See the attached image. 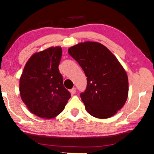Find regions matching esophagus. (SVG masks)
Here are the masks:
<instances>
[{"instance_id": "34e87169", "label": "esophagus", "mask_w": 154, "mask_h": 154, "mask_svg": "<svg viewBox=\"0 0 154 154\" xmlns=\"http://www.w3.org/2000/svg\"><path fill=\"white\" fill-rule=\"evenodd\" d=\"M75 91H76V89H75V87H73L72 89L71 90H70V92H71V94H75Z\"/></svg>"}]
</instances>
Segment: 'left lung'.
Returning a JSON list of instances; mask_svg holds the SVG:
<instances>
[{
	"label": "left lung",
	"instance_id": "8db88e82",
	"mask_svg": "<svg viewBox=\"0 0 154 154\" xmlns=\"http://www.w3.org/2000/svg\"><path fill=\"white\" fill-rule=\"evenodd\" d=\"M68 53L87 77L86 89L80 95L87 111L99 119L115 115L128 95V75L119 60L97 42L80 43L69 48Z\"/></svg>",
	"mask_w": 154,
	"mask_h": 154
}]
</instances>
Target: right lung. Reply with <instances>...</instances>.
Here are the masks:
<instances>
[{
  "label": "right lung",
  "instance_id": "obj_1",
  "mask_svg": "<svg viewBox=\"0 0 154 154\" xmlns=\"http://www.w3.org/2000/svg\"><path fill=\"white\" fill-rule=\"evenodd\" d=\"M62 56L59 46L50 47L32 54L20 79V94L32 114L51 119L60 114L71 97L63 86L59 65Z\"/></svg>",
  "mask_w": 154,
  "mask_h": 154
}]
</instances>
